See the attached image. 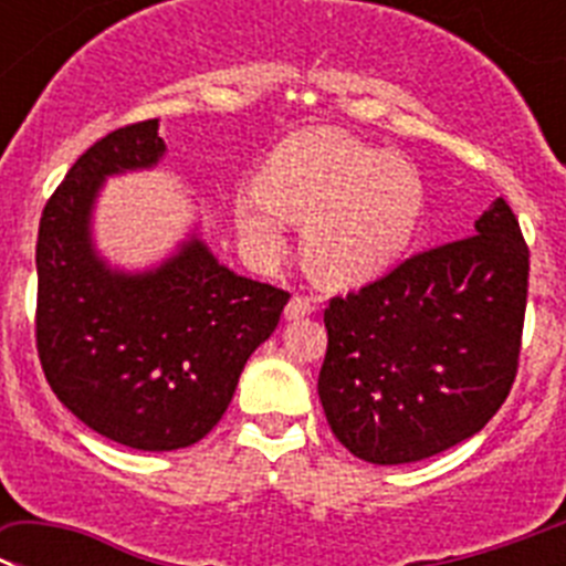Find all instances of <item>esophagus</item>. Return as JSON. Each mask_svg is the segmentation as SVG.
Wrapping results in <instances>:
<instances>
[{"mask_svg":"<svg viewBox=\"0 0 566 566\" xmlns=\"http://www.w3.org/2000/svg\"><path fill=\"white\" fill-rule=\"evenodd\" d=\"M315 313V304L310 302V298H304V295H293L287 302V307H284V318L287 321H295V318H304V315H313Z\"/></svg>","mask_w":566,"mask_h":566,"instance_id":"34e87169","label":"esophagus"}]
</instances>
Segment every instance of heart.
<instances>
[{
  "label": "heart",
  "mask_w": 566,
  "mask_h": 566,
  "mask_svg": "<svg viewBox=\"0 0 566 566\" xmlns=\"http://www.w3.org/2000/svg\"><path fill=\"white\" fill-rule=\"evenodd\" d=\"M426 186L415 163L335 129L284 137L242 195L233 222L256 259H276L284 220L304 222V264L327 287H355L403 256L420 231Z\"/></svg>",
  "instance_id": "obj_1"
}]
</instances>
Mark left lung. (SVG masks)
Segmentation results:
<instances>
[{"instance_id":"obj_1","label":"left lung","mask_w":566,"mask_h":566,"mask_svg":"<svg viewBox=\"0 0 566 566\" xmlns=\"http://www.w3.org/2000/svg\"><path fill=\"white\" fill-rule=\"evenodd\" d=\"M527 271L516 217L496 197L471 237L333 298L318 397L340 446L403 465L485 429L516 378Z\"/></svg>"}]
</instances>
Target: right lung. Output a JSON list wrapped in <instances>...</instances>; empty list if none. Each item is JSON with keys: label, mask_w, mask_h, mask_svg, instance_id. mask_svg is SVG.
Here are the masks:
<instances>
[{"label": "right lung", "mask_w": 566, "mask_h": 566, "mask_svg": "<svg viewBox=\"0 0 566 566\" xmlns=\"http://www.w3.org/2000/svg\"><path fill=\"white\" fill-rule=\"evenodd\" d=\"M163 157L157 120L101 137L44 206L35 245L44 378L84 426L137 451L202 440L290 298L226 268L197 231L155 268L109 264L93 237L101 188Z\"/></svg>", "instance_id": "right-lung-1"}]
</instances>
